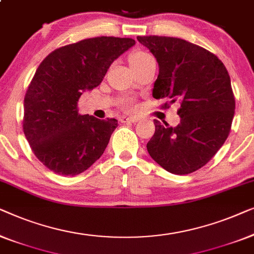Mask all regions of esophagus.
I'll list each match as a JSON object with an SVG mask.
<instances>
[{
	"mask_svg": "<svg viewBox=\"0 0 254 254\" xmlns=\"http://www.w3.org/2000/svg\"><path fill=\"white\" fill-rule=\"evenodd\" d=\"M140 120L138 116H123L121 117V122L122 123H135Z\"/></svg>",
	"mask_w": 254,
	"mask_h": 254,
	"instance_id": "esophagus-1",
	"label": "esophagus"
}]
</instances>
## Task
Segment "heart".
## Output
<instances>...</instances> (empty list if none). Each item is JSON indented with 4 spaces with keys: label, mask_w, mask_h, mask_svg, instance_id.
<instances>
[{
    "label": "heart",
    "mask_w": 254,
    "mask_h": 254,
    "mask_svg": "<svg viewBox=\"0 0 254 254\" xmlns=\"http://www.w3.org/2000/svg\"><path fill=\"white\" fill-rule=\"evenodd\" d=\"M151 59H153V57L149 55L148 53L142 52V51H137V52H133L132 54H130V56H128V63H130L131 66H137ZM124 107H126V108H131L132 102L130 101L126 102L124 103Z\"/></svg>",
    "instance_id": "obj_1"
}]
</instances>
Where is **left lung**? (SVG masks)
Here are the masks:
<instances>
[{
    "label": "left lung",
    "mask_w": 254,
    "mask_h": 254,
    "mask_svg": "<svg viewBox=\"0 0 254 254\" xmlns=\"http://www.w3.org/2000/svg\"><path fill=\"white\" fill-rule=\"evenodd\" d=\"M159 63L153 98L180 101L176 127L154 120L147 142L152 159L175 175L200 169L222 147L231 130L235 96L229 73L219 57L198 45L173 37H137Z\"/></svg>",
    "instance_id": "8db88e82"
}]
</instances>
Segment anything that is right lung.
Instances as JSON below:
<instances>
[{
	"instance_id": "right-lung-1",
	"label": "right lung",
	"mask_w": 254,
	"mask_h": 254,
	"mask_svg": "<svg viewBox=\"0 0 254 254\" xmlns=\"http://www.w3.org/2000/svg\"><path fill=\"white\" fill-rule=\"evenodd\" d=\"M134 44L131 38L85 39L55 49L38 66L24 98L23 130L32 152L49 170L74 176L103 154L119 122L80 115L78 101Z\"/></svg>"
}]
</instances>
